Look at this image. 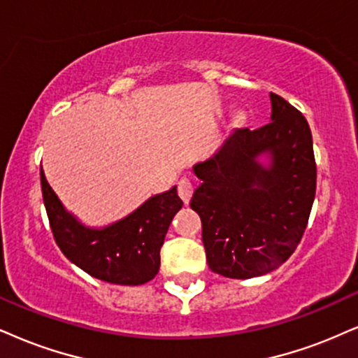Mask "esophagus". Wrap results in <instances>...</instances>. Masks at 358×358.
I'll return each mask as SVG.
<instances>
[{
    "mask_svg": "<svg viewBox=\"0 0 358 358\" xmlns=\"http://www.w3.org/2000/svg\"><path fill=\"white\" fill-rule=\"evenodd\" d=\"M178 192L180 199L184 201V204H189V201H191L192 192H194V184L189 179H180L178 184Z\"/></svg>",
    "mask_w": 358,
    "mask_h": 358,
    "instance_id": "34e87169",
    "label": "esophagus"
}]
</instances>
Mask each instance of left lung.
Segmentation results:
<instances>
[{
  "instance_id": "8db88e82",
  "label": "left lung",
  "mask_w": 358,
  "mask_h": 358,
  "mask_svg": "<svg viewBox=\"0 0 358 358\" xmlns=\"http://www.w3.org/2000/svg\"><path fill=\"white\" fill-rule=\"evenodd\" d=\"M271 122L236 129L213 157L194 166L191 199L202 220L210 271L250 279L275 271L297 249L315 199L317 166L307 119L271 92ZM267 153L269 166L258 162Z\"/></svg>"
}]
</instances>
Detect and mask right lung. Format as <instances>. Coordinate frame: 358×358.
Returning <instances> with one entry per match:
<instances>
[{"label":"right lung","instance_id":"obj_1","mask_svg":"<svg viewBox=\"0 0 358 358\" xmlns=\"http://www.w3.org/2000/svg\"><path fill=\"white\" fill-rule=\"evenodd\" d=\"M39 174L52 236L74 266L96 279L117 285H141L156 277L167 229L182 207L176 186L149 197L134 213L111 226L92 229L64 209L43 169Z\"/></svg>","mask_w":358,"mask_h":358}]
</instances>
